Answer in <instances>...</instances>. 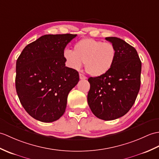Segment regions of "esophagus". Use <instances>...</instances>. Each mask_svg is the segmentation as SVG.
I'll use <instances>...</instances> for the list:
<instances>
[{
  "mask_svg": "<svg viewBox=\"0 0 159 159\" xmlns=\"http://www.w3.org/2000/svg\"><path fill=\"white\" fill-rule=\"evenodd\" d=\"M79 77H80V79H87V77L84 76V75H83V74H81V73H80L79 74Z\"/></svg>",
  "mask_w": 159,
  "mask_h": 159,
  "instance_id": "34e87169",
  "label": "esophagus"
}]
</instances>
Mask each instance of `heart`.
Wrapping results in <instances>:
<instances>
[{"label":"heart","instance_id":"obj_1","mask_svg":"<svg viewBox=\"0 0 159 159\" xmlns=\"http://www.w3.org/2000/svg\"><path fill=\"white\" fill-rule=\"evenodd\" d=\"M116 51L113 44L86 38L79 40L74 50L63 51L66 64L69 68L79 70L84 62L87 72L92 76H102L108 73L114 65Z\"/></svg>","mask_w":159,"mask_h":159}]
</instances>
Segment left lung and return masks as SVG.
I'll return each instance as SVG.
<instances>
[{"mask_svg": "<svg viewBox=\"0 0 159 159\" xmlns=\"http://www.w3.org/2000/svg\"><path fill=\"white\" fill-rule=\"evenodd\" d=\"M106 40L115 47V61L104 76L89 78L87 102L95 116L111 120L124 116L134 104L141 83L142 62L135 48L125 40Z\"/></svg>", "mask_w": 159, "mask_h": 159, "instance_id": "left-lung-1", "label": "left lung"}]
</instances>
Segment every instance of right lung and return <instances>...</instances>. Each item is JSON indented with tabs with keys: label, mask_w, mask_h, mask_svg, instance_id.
I'll list each match as a JSON object with an SVG mask.
<instances>
[{
	"label": "right lung",
	"mask_w": 159,
	"mask_h": 159,
	"mask_svg": "<svg viewBox=\"0 0 159 159\" xmlns=\"http://www.w3.org/2000/svg\"><path fill=\"white\" fill-rule=\"evenodd\" d=\"M76 34H46L25 47L16 61V88L22 106L43 123L64 114L79 72L65 66L63 51Z\"/></svg>",
	"instance_id": "1"
}]
</instances>
